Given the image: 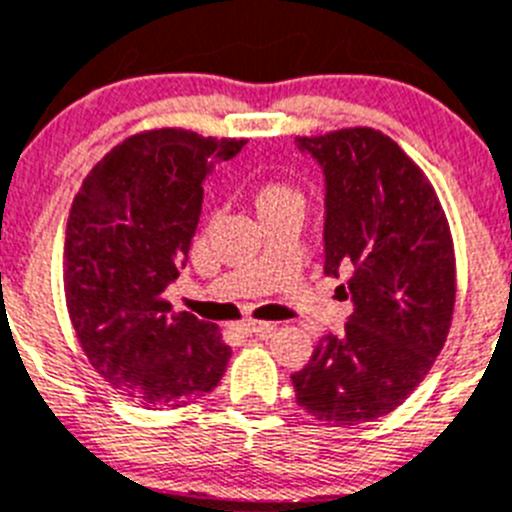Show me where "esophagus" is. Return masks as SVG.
<instances>
[{
	"instance_id": "1",
	"label": "esophagus",
	"mask_w": 512,
	"mask_h": 512,
	"mask_svg": "<svg viewBox=\"0 0 512 512\" xmlns=\"http://www.w3.org/2000/svg\"><path fill=\"white\" fill-rule=\"evenodd\" d=\"M239 329L245 331V334H255V336H273L278 326L267 324V321H245V324H239Z\"/></svg>"
}]
</instances>
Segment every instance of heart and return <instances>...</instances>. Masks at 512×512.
Returning a JSON list of instances; mask_svg holds the SVG:
<instances>
[{"instance_id":"heart-1","label":"heart","mask_w":512,"mask_h":512,"mask_svg":"<svg viewBox=\"0 0 512 512\" xmlns=\"http://www.w3.org/2000/svg\"><path fill=\"white\" fill-rule=\"evenodd\" d=\"M252 206H255L257 216L265 219V216L283 214V211H303V193L290 183L278 181V178H265V181H257L252 186Z\"/></svg>"}]
</instances>
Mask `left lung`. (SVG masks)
<instances>
[{"label": "left lung", "mask_w": 512, "mask_h": 512, "mask_svg": "<svg viewBox=\"0 0 512 512\" xmlns=\"http://www.w3.org/2000/svg\"><path fill=\"white\" fill-rule=\"evenodd\" d=\"M324 170V273L349 275L342 336H324L290 375L298 405L334 426L395 411L449 334L457 265L434 186L398 142L372 127L296 137Z\"/></svg>", "instance_id": "obj_1"}]
</instances>
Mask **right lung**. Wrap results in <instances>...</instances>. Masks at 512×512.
Returning <instances> with one entry per match:
<instances>
[{"mask_svg": "<svg viewBox=\"0 0 512 512\" xmlns=\"http://www.w3.org/2000/svg\"><path fill=\"white\" fill-rule=\"evenodd\" d=\"M247 140L147 130L112 147L73 199L63 288L91 367L130 403L181 408L219 385L232 357L216 324L170 316L163 293L186 265L204 181Z\"/></svg>", "mask_w": 512, "mask_h": 512, "instance_id": "add662e5", "label": "right lung"}]
</instances>
